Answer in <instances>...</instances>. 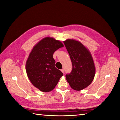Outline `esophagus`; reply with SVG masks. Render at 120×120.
<instances>
[{
  "instance_id": "34e87169",
  "label": "esophagus",
  "mask_w": 120,
  "mask_h": 120,
  "mask_svg": "<svg viewBox=\"0 0 120 120\" xmlns=\"http://www.w3.org/2000/svg\"><path fill=\"white\" fill-rule=\"evenodd\" d=\"M61 71H62L63 73V74H64V69H61Z\"/></svg>"
}]
</instances>
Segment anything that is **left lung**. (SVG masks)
Returning a JSON list of instances; mask_svg holds the SVG:
<instances>
[{
	"instance_id": "8db88e82",
	"label": "left lung",
	"mask_w": 120,
	"mask_h": 120,
	"mask_svg": "<svg viewBox=\"0 0 120 120\" xmlns=\"http://www.w3.org/2000/svg\"><path fill=\"white\" fill-rule=\"evenodd\" d=\"M64 43L72 64L71 72L66 75V80L72 89L81 91L94 80L96 68L93 58L89 50L79 41L68 39Z\"/></svg>"
}]
</instances>
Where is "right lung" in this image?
Here are the masks:
<instances>
[{
  "label": "right lung",
  "instance_id": "add662e5",
  "mask_svg": "<svg viewBox=\"0 0 120 120\" xmlns=\"http://www.w3.org/2000/svg\"><path fill=\"white\" fill-rule=\"evenodd\" d=\"M60 41L47 37L34 45L26 60L25 67L29 80L43 92L52 91L63 74L55 67L53 54L63 47Z\"/></svg>",
  "mask_w": 120,
  "mask_h": 120
}]
</instances>
